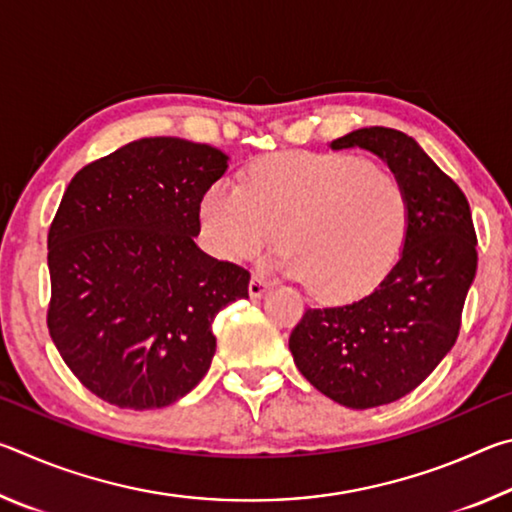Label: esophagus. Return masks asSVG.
<instances>
[{
  "label": "esophagus",
  "mask_w": 512,
  "mask_h": 512,
  "mask_svg": "<svg viewBox=\"0 0 512 512\" xmlns=\"http://www.w3.org/2000/svg\"><path fill=\"white\" fill-rule=\"evenodd\" d=\"M268 289H271V282H268L264 275L253 273V277H250V284H248L250 298H262Z\"/></svg>",
  "instance_id": "1"
}]
</instances>
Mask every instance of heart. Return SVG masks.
Returning a JSON list of instances; mask_svg holds the SVG:
<instances>
[{"label":"heart","mask_w":512,"mask_h":512,"mask_svg":"<svg viewBox=\"0 0 512 512\" xmlns=\"http://www.w3.org/2000/svg\"><path fill=\"white\" fill-rule=\"evenodd\" d=\"M409 203L395 173L350 153H275L248 169L246 187L216 183L201 203L205 244L250 259L282 241L284 273L323 300L359 298L402 253Z\"/></svg>","instance_id":"b5f03b06"}]
</instances>
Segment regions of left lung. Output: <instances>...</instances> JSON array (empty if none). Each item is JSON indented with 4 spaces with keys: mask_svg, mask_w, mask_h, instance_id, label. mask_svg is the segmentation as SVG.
Returning a JSON list of instances; mask_svg holds the SVG:
<instances>
[{
    "mask_svg": "<svg viewBox=\"0 0 512 512\" xmlns=\"http://www.w3.org/2000/svg\"><path fill=\"white\" fill-rule=\"evenodd\" d=\"M339 149L379 155L409 203L402 255L370 296L352 305L307 309L289 350L311 386L350 409L409 395L454 348L476 275L470 203L413 137L370 126L339 137Z\"/></svg>",
    "mask_w": 512,
    "mask_h": 512,
    "instance_id": "8db88e82",
    "label": "left lung"
}]
</instances>
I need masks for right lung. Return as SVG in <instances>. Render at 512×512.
<instances>
[{
  "label": "right lung",
  "instance_id": "obj_1",
  "mask_svg": "<svg viewBox=\"0 0 512 512\" xmlns=\"http://www.w3.org/2000/svg\"><path fill=\"white\" fill-rule=\"evenodd\" d=\"M228 155L144 137L83 167L51 221L47 327L76 379L119 409L185 397L210 370L212 323L250 273L194 244Z\"/></svg>",
  "mask_w": 512,
  "mask_h": 512
}]
</instances>
